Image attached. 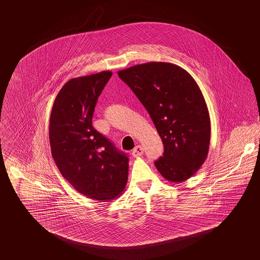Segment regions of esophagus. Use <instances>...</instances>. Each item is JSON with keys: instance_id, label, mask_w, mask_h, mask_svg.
<instances>
[{"instance_id": "esophagus-1", "label": "esophagus", "mask_w": 260, "mask_h": 260, "mask_svg": "<svg viewBox=\"0 0 260 260\" xmlns=\"http://www.w3.org/2000/svg\"><path fill=\"white\" fill-rule=\"evenodd\" d=\"M144 153V149L142 148L141 146H136L133 150V156L134 157H139L141 156L142 154Z\"/></svg>"}]
</instances>
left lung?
Returning a JSON list of instances; mask_svg holds the SVG:
<instances>
[{
    "label": "left lung",
    "mask_w": 260,
    "mask_h": 260,
    "mask_svg": "<svg viewBox=\"0 0 260 260\" xmlns=\"http://www.w3.org/2000/svg\"><path fill=\"white\" fill-rule=\"evenodd\" d=\"M118 76L149 112L164 145L154 162L172 183L191 177L208 156L211 120L204 96L188 71L174 63L150 62L119 71Z\"/></svg>",
    "instance_id": "8db88e82"
}]
</instances>
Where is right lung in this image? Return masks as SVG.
Segmentation results:
<instances>
[{"mask_svg": "<svg viewBox=\"0 0 260 260\" xmlns=\"http://www.w3.org/2000/svg\"><path fill=\"white\" fill-rule=\"evenodd\" d=\"M111 71L71 79L60 89L49 119L51 154L78 192L113 200L126 187L128 158L92 126L95 105Z\"/></svg>", "mask_w": 260, "mask_h": 260, "instance_id": "add662e5", "label": "right lung"}]
</instances>
